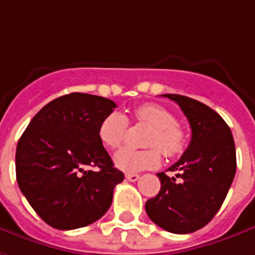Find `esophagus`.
I'll list each match as a JSON object with an SVG mask.
<instances>
[{
	"instance_id": "esophagus-1",
	"label": "esophagus",
	"mask_w": 255,
	"mask_h": 255,
	"mask_svg": "<svg viewBox=\"0 0 255 255\" xmlns=\"http://www.w3.org/2000/svg\"><path fill=\"white\" fill-rule=\"evenodd\" d=\"M126 178H127L128 181H132V183H134V181H136V180L139 178V174H136V173H127V174H126Z\"/></svg>"
}]
</instances>
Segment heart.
Wrapping results in <instances>:
<instances>
[{"label":"heart","mask_w":255,"mask_h":255,"mask_svg":"<svg viewBox=\"0 0 255 255\" xmlns=\"http://www.w3.org/2000/svg\"><path fill=\"white\" fill-rule=\"evenodd\" d=\"M136 120L150 127L145 145L148 149L124 148L114 155L116 166L124 171L152 169L160 163V152L166 157L180 155L186 146L184 128L176 123V117L166 107L156 103H145L134 110ZM128 120L119 112L107 114L99 126V138L110 149H117L126 139Z\"/></svg>","instance_id":"heart-1"}]
</instances>
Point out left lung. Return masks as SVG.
Listing matches in <instances>:
<instances>
[{
    "instance_id": "obj_1",
    "label": "left lung",
    "mask_w": 255,
    "mask_h": 255,
    "mask_svg": "<svg viewBox=\"0 0 255 255\" xmlns=\"http://www.w3.org/2000/svg\"><path fill=\"white\" fill-rule=\"evenodd\" d=\"M174 100L191 127V142L183 156L157 173L160 191L145 204L150 221L170 233L186 235L212 221L228 195L236 173V148L229 126L207 105L181 95Z\"/></svg>"
}]
</instances>
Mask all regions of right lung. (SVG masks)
I'll list each match as a JSON object with an SVG mask.
<instances>
[{"label": "right lung", "mask_w": 255, "mask_h": 255, "mask_svg": "<svg viewBox=\"0 0 255 255\" xmlns=\"http://www.w3.org/2000/svg\"><path fill=\"white\" fill-rule=\"evenodd\" d=\"M113 100L69 93L54 99L29 123L16 146V181L36 214L51 228L71 230L96 222L124 180L99 138Z\"/></svg>", "instance_id": "add662e5"}]
</instances>
